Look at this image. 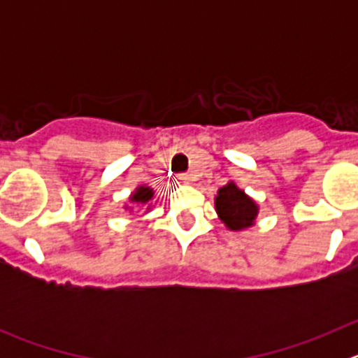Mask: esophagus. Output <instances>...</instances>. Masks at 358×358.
Returning <instances> with one entry per match:
<instances>
[{
  "label": "esophagus",
  "mask_w": 358,
  "mask_h": 358,
  "mask_svg": "<svg viewBox=\"0 0 358 358\" xmlns=\"http://www.w3.org/2000/svg\"><path fill=\"white\" fill-rule=\"evenodd\" d=\"M177 181L182 182V185H189V182L194 181V177L189 176V173H181V176H177Z\"/></svg>",
  "instance_id": "34e87169"
}]
</instances>
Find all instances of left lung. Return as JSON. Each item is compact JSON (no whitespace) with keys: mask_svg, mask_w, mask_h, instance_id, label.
<instances>
[{"mask_svg":"<svg viewBox=\"0 0 358 358\" xmlns=\"http://www.w3.org/2000/svg\"><path fill=\"white\" fill-rule=\"evenodd\" d=\"M215 208L220 220L233 231L251 227L258 215V206L255 201L243 194L235 182H227L218 189V195L215 197Z\"/></svg>","mask_w":358,"mask_h":358,"instance_id":"obj_1","label":"left lung"}]
</instances>
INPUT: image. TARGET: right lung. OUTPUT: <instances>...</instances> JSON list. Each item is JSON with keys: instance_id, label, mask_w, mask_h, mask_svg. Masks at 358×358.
Listing matches in <instances>:
<instances>
[{"instance_id": "1", "label": "right lung", "mask_w": 358, "mask_h": 358, "mask_svg": "<svg viewBox=\"0 0 358 358\" xmlns=\"http://www.w3.org/2000/svg\"><path fill=\"white\" fill-rule=\"evenodd\" d=\"M152 197H154V189L148 188V186H140V188H136L134 194L131 195V201L136 202V204H148V201H150Z\"/></svg>"}]
</instances>
